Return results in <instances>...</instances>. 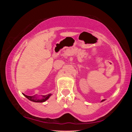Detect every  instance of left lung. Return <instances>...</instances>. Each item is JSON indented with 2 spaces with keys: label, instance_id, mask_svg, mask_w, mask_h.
I'll list each match as a JSON object with an SVG mask.
<instances>
[{
  "label": "left lung",
  "instance_id": "obj_1",
  "mask_svg": "<svg viewBox=\"0 0 132 132\" xmlns=\"http://www.w3.org/2000/svg\"><path fill=\"white\" fill-rule=\"evenodd\" d=\"M104 100H102V101H101V102H102V101H104Z\"/></svg>",
  "mask_w": 132,
  "mask_h": 132
}]
</instances>
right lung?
<instances>
[{
  "label": "right lung",
  "mask_w": 132,
  "mask_h": 132,
  "mask_svg": "<svg viewBox=\"0 0 132 132\" xmlns=\"http://www.w3.org/2000/svg\"><path fill=\"white\" fill-rule=\"evenodd\" d=\"M23 95L25 96V97L28 98L29 100H30L31 101H33V102H45V101H46L49 98H50V96L51 95V94H48L46 95H43L42 96V98L41 99H39V98H36L34 96H28V95H26L23 94Z\"/></svg>",
  "instance_id": "right-lung-1"
}]
</instances>
